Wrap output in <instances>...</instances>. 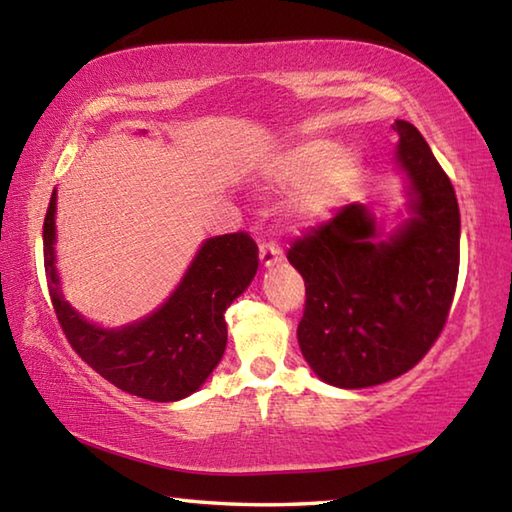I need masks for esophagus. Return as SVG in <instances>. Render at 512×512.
Here are the masks:
<instances>
[{"mask_svg": "<svg viewBox=\"0 0 512 512\" xmlns=\"http://www.w3.org/2000/svg\"><path fill=\"white\" fill-rule=\"evenodd\" d=\"M259 259L264 266H275L282 259V248L275 241H262L259 244Z\"/></svg>", "mask_w": 512, "mask_h": 512, "instance_id": "34e87169", "label": "esophagus"}]
</instances>
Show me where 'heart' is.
Here are the masks:
<instances>
[{"label":"heart","instance_id":"1","mask_svg":"<svg viewBox=\"0 0 512 512\" xmlns=\"http://www.w3.org/2000/svg\"><path fill=\"white\" fill-rule=\"evenodd\" d=\"M266 176L277 185H305L300 212L318 219L352 192L361 176V162L350 151L336 153L332 142L311 140L273 155L266 162Z\"/></svg>","mask_w":512,"mask_h":512}]
</instances>
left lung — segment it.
I'll list each match as a JSON object with an SVG mask.
<instances>
[{
	"mask_svg": "<svg viewBox=\"0 0 512 512\" xmlns=\"http://www.w3.org/2000/svg\"><path fill=\"white\" fill-rule=\"evenodd\" d=\"M397 158L411 178L413 219L388 241L366 205H345L289 248L305 280L298 343L316 375L339 388L384 384L411 370L443 332L461 262L452 180L418 128L397 119Z\"/></svg>",
	"mask_w": 512,
	"mask_h": 512,
	"instance_id": "1",
	"label": "left lung"
}]
</instances>
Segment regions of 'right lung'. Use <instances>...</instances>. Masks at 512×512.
Instances as JSON below:
<instances>
[{"instance_id": "right-lung-1", "label": "right lung", "mask_w": 512, "mask_h": 512, "mask_svg": "<svg viewBox=\"0 0 512 512\" xmlns=\"http://www.w3.org/2000/svg\"><path fill=\"white\" fill-rule=\"evenodd\" d=\"M54 214L56 189L42 225L45 271L51 305L74 352L110 384L144 400L176 402L198 391L228 343L225 309L257 273L255 239L244 230L207 239L185 280L155 314L124 329H101L76 314L58 289Z\"/></svg>"}]
</instances>
